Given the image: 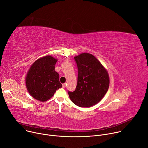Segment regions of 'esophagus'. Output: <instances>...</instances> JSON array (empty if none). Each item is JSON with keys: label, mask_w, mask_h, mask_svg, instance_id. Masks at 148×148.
<instances>
[{"label": "esophagus", "mask_w": 148, "mask_h": 148, "mask_svg": "<svg viewBox=\"0 0 148 148\" xmlns=\"http://www.w3.org/2000/svg\"><path fill=\"white\" fill-rule=\"evenodd\" d=\"M66 83H64V84H62V87H63V88H65V87H66Z\"/></svg>", "instance_id": "esophagus-1"}]
</instances>
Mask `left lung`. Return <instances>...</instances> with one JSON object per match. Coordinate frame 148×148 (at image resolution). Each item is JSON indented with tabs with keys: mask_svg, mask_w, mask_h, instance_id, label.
Masks as SVG:
<instances>
[{
	"mask_svg": "<svg viewBox=\"0 0 148 148\" xmlns=\"http://www.w3.org/2000/svg\"><path fill=\"white\" fill-rule=\"evenodd\" d=\"M74 60L78 68L77 84L74 91H69L70 98L79 107H91L103 98L109 89L108 72L89 53H82L74 57Z\"/></svg>",
	"mask_w": 148,
	"mask_h": 148,
	"instance_id": "1",
	"label": "left lung"
}]
</instances>
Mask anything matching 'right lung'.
Here are the masks:
<instances>
[{
    "label": "right lung",
    "instance_id": "right-lung-1",
    "mask_svg": "<svg viewBox=\"0 0 148 148\" xmlns=\"http://www.w3.org/2000/svg\"><path fill=\"white\" fill-rule=\"evenodd\" d=\"M57 61L51 56H47L36 60L31 66L25 83L28 91L35 99L45 101L62 87L59 74L55 71Z\"/></svg>",
    "mask_w": 148,
    "mask_h": 148
}]
</instances>
